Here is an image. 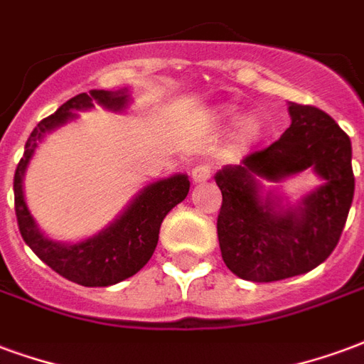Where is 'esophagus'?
I'll return each instance as SVG.
<instances>
[{
  "instance_id": "obj_1",
  "label": "esophagus",
  "mask_w": 364,
  "mask_h": 364,
  "mask_svg": "<svg viewBox=\"0 0 364 364\" xmlns=\"http://www.w3.org/2000/svg\"><path fill=\"white\" fill-rule=\"evenodd\" d=\"M193 181L195 183H206L212 177V166L208 161H203V164H196L193 168Z\"/></svg>"
}]
</instances>
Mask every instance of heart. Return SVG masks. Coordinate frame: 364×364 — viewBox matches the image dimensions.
<instances>
[{"instance_id":"heart-1","label":"heart","mask_w":364,"mask_h":364,"mask_svg":"<svg viewBox=\"0 0 364 364\" xmlns=\"http://www.w3.org/2000/svg\"><path fill=\"white\" fill-rule=\"evenodd\" d=\"M258 131H260V129H258L257 123H249V125L245 127V134H247V136H250V139H252V136H257Z\"/></svg>"}]
</instances>
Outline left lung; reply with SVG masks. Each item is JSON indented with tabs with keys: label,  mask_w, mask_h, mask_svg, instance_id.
I'll use <instances>...</instances> for the list:
<instances>
[{
	"label": "left lung",
	"mask_w": 364,
	"mask_h": 364,
	"mask_svg": "<svg viewBox=\"0 0 364 364\" xmlns=\"http://www.w3.org/2000/svg\"><path fill=\"white\" fill-rule=\"evenodd\" d=\"M291 125L270 146L218 171L222 208L218 241L225 266L249 282H278L311 272L332 255L353 203L351 141L330 115L289 104ZM312 167L326 183L301 208L276 213L260 201L255 176L279 181Z\"/></svg>",
	"instance_id": "obj_1"
}]
</instances>
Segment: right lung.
<instances>
[{
	"label": "right lung",
	"instance_id": "obj_1",
	"mask_svg": "<svg viewBox=\"0 0 364 364\" xmlns=\"http://www.w3.org/2000/svg\"><path fill=\"white\" fill-rule=\"evenodd\" d=\"M94 104L117 112L127 104V92L90 90V94H77L75 98L67 100L55 114L40 121L24 144V156L15 169L13 191L18 231L24 243L36 252V257L69 282L85 287H106L134 276L150 260L158 245L164 218L173 206L185 200L191 183L187 175H173L169 179L148 185L117 222L82 243H53L42 235L24 204L23 175L26 164L48 131L73 119V109H88Z\"/></svg>",
	"mask_w": 364,
	"mask_h": 364
}]
</instances>
